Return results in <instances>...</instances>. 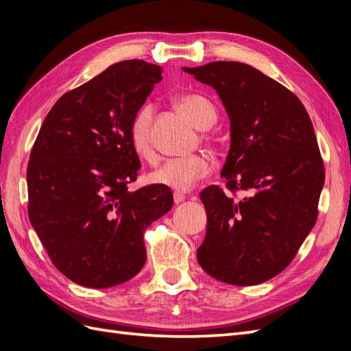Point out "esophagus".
I'll return each instance as SVG.
<instances>
[{
    "label": "esophagus",
    "mask_w": 351,
    "mask_h": 351,
    "mask_svg": "<svg viewBox=\"0 0 351 351\" xmlns=\"http://www.w3.org/2000/svg\"><path fill=\"white\" fill-rule=\"evenodd\" d=\"M174 204L176 205H178V204H182V202L186 199V196L183 195V193H178V192H174Z\"/></svg>",
    "instance_id": "esophagus-1"
}]
</instances>
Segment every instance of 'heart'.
I'll return each instance as SVG.
<instances>
[{"label": "heart", "mask_w": 351, "mask_h": 351, "mask_svg": "<svg viewBox=\"0 0 351 351\" xmlns=\"http://www.w3.org/2000/svg\"><path fill=\"white\" fill-rule=\"evenodd\" d=\"M177 107L199 129H208L217 120L215 107L202 95H183L177 99ZM154 112L155 110L152 104H143L132 117L129 127L132 147L143 159L154 158ZM210 158L205 154L171 158L154 169L149 174V182L176 190V192H187L199 180L206 177L210 173Z\"/></svg>", "instance_id": "obj_1"}]
</instances>
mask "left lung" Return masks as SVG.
Returning a JSON list of instances; mask_svg holds the SVG:
<instances>
[{"mask_svg":"<svg viewBox=\"0 0 351 351\" xmlns=\"http://www.w3.org/2000/svg\"><path fill=\"white\" fill-rule=\"evenodd\" d=\"M214 88L230 117L231 147L219 186L200 192L208 217L197 261L210 277L254 285L289 267L317 219L324 161L295 95L237 61L187 69ZM241 189L247 196L235 199Z\"/></svg>","mask_w":351,"mask_h":351,"instance_id":"8db88e82","label":"left lung"}]
</instances>
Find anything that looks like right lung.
Returning a JSON list of instances; mask_svg holds the SVG:
<instances>
[{"mask_svg":"<svg viewBox=\"0 0 351 351\" xmlns=\"http://www.w3.org/2000/svg\"><path fill=\"white\" fill-rule=\"evenodd\" d=\"M161 73L143 60L115 62L62 95L32 147L30 224L54 267L83 287L133 278L146 262V228L173 208L168 187L129 190L141 168L130 121Z\"/></svg>","mask_w":351,"mask_h":351,"instance_id":"obj_1","label":"right lung"}]
</instances>
